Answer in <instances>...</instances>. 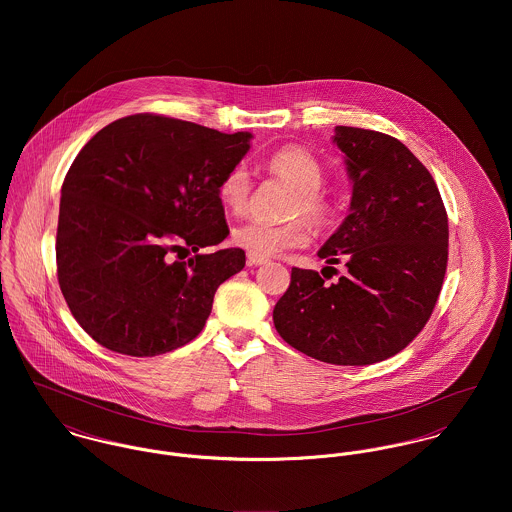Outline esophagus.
<instances>
[{
	"label": "esophagus",
	"instance_id": "esophagus-1",
	"mask_svg": "<svg viewBox=\"0 0 512 512\" xmlns=\"http://www.w3.org/2000/svg\"><path fill=\"white\" fill-rule=\"evenodd\" d=\"M246 260H248V266H260V264L268 262L266 256H260V254H254V252H248Z\"/></svg>",
	"mask_w": 512,
	"mask_h": 512
}]
</instances>
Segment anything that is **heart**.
<instances>
[{"label":"heart","instance_id":"1","mask_svg":"<svg viewBox=\"0 0 512 512\" xmlns=\"http://www.w3.org/2000/svg\"><path fill=\"white\" fill-rule=\"evenodd\" d=\"M266 167L278 177L290 181L297 189L293 215H305L315 224H323L331 217V203L321 191L327 181L323 163L305 147L286 146L274 151L266 159ZM252 181L248 169L238 163L222 177L219 197L222 205L240 215L248 209ZM309 230L305 220H292L286 224H272L250 219L240 222L232 230V242L248 252L260 256H274L290 248H299L307 242Z\"/></svg>","mask_w":512,"mask_h":512}]
</instances>
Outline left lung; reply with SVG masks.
Wrapping results in <instances>:
<instances>
[{
	"mask_svg": "<svg viewBox=\"0 0 512 512\" xmlns=\"http://www.w3.org/2000/svg\"><path fill=\"white\" fill-rule=\"evenodd\" d=\"M335 144L347 157L353 199L319 258L327 264L347 260V272L327 284L333 276L292 268L290 288L274 307V325L307 357L372 365L406 349L438 303L447 268V213L430 171L396 138L337 126Z\"/></svg>",
	"mask_w": 512,
	"mask_h": 512,
	"instance_id": "8db88e82",
	"label": "left lung"
}]
</instances>
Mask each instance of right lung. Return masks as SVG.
Segmentation results:
<instances>
[{
    "instance_id": "1",
    "label": "right lung",
    "mask_w": 512,
    "mask_h": 512,
    "mask_svg": "<svg viewBox=\"0 0 512 512\" xmlns=\"http://www.w3.org/2000/svg\"><path fill=\"white\" fill-rule=\"evenodd\" d=\"M250 138L134 114L80 149L61 189L57 278L96 343L155 357L203 331L220 284L246 264L240 248L201 250L228 236L219 185Z\"/></svg>"
}]
</instances>
